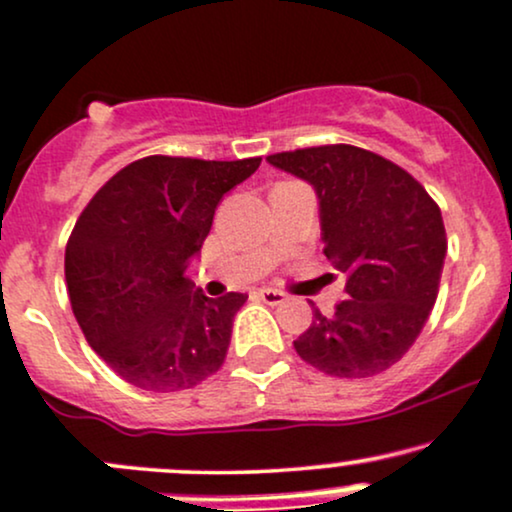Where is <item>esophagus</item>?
<instances>
[{
  "label": "esophagus",
  "mask_w": 512,
  "mask_h": 512,
  "mask_svg": "<svg viewBox=\"0 0 512 512\" xmlns=\"http://www.w3.org/2000/svg\"><path fill=\"white\" fill-rule=\"evenodd\" d=\"M257 295H260L262 303H267V305H281L283 300H286V293L276 291V288H260Z\"/></svg>",
  "instance_id": "1"
}]
</instances>
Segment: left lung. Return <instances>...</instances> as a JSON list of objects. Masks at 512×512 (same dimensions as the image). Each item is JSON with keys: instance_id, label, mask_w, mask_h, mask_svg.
I'll return each mask as SVG.
<instances>
[{"instance_id": "8db88e82", "label": "left lung", "mask_w": 512, "mask_h": 512, "mask_svg": "<svg viewBox=\"0 0 512 512\" xmlns=\"http://www.w3.org/2000/svg\"><path fill=\"white\" fill-rule=\"evenodd\" d=\"M315 188L324 255L348 276L331 317L312 310L298 341L307 365L331 377H374L408 353L436 303L446 231L441 209L389 159L353 145L267 157Z\"/></svg>"}]
</instances>
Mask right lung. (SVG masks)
Returning a JSON list of instances; mask_svg holds the SVG:
<instances>
[{
    "label": "right lung",
    "mask_w": 512,
    "mask_h": 512,
    "mask_svg": "<svg viewBox=\"0 0 512 512\" xmlns=\"http://www.w3.org/2000/svg\"><path fill=\"white\" fill-rule=\"evenodd\" d=\"M262 159L145 157L97 190L66 245V288L97 355L145 391H181L224 362L248 295L207 298L186 279L214 209Z\"/></svg>",
    "instance_id": "right-lung-1"
}]
</instances>
